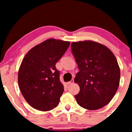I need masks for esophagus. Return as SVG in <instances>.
I'll list each match as a JSON object with an SVG mask.
<instances>
[{
	"label": "esophagus",
	"instance_id": "obj_1",
	"mask_svg": "<svg viewBox=\"0 0 132 132\" xmlns=\"http://www.w3.org/2000/svg\"><path fill=\"white\" fill-rule=\"evenodd\" d=\"M73 83H74V80H73V79H71L70 81L68 82H67V84H68V85H69V84H73Z\"/></svg>",
	"mask_w": 132,
	"mask_h": 132
}]
</instances>
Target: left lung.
<instances>
[{
    "label": "left lung",
    "mask_w": 132,
    "mask_h": 132,
    "mask_svg": "<svg viewBox=\"0 0 132 132\" xmlns=\"http://www.w3.org/2000/svg\"><path fill=\"white\" fill-rule=\"evenodd\" d=\"M71 50L79 71L75 82L80 87L75 95L78 104L97 110L112 99L119 86L120 70L110 49L93 41L72 42Z\"/></svg>",
    "instance_id": "1"
}]
</instances>
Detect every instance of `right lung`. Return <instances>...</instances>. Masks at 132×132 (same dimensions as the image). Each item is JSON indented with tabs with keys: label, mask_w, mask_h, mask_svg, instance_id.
I'll list each match as a JSON object with an SVG mask.
<instances>
[{
	"label": "right lung",
	"mask_w": 132,
	"mask_h": 132,
	"mask_svg": "<svg viewBox=\"0 0 132 132\" xmlns=\"http://www.w3.org/2000/svg\"><path fill=\"white\" fill-rule=\"evenodd\" d=\"M69 42L50 38L33 47L23 59L18 83L23 96L33 108L48 111L57 107L64 92L56 64Z\"/></svg>",
	"instance_id": "obj_1"
}]
</instances>
